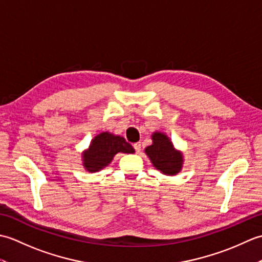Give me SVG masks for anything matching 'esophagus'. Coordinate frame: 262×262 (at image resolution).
Returning <instances> with one entry per match:
<instances>
[{"label": "esophagus", "instance_id": "1", "mask_svg": "<svg viewBox=\"0 0 262 262\" xmlns=\"http://www.w3.org/2000/svg\"><path fill=\"white\" fill-rule=\"evenodd\" d=\"M134 148H135V151H136V153H140L141 152V149H142V145H141V143H135L134 145Z\"/></svg>", "mask_w": 262, "mask_h": 262}]
</instances>
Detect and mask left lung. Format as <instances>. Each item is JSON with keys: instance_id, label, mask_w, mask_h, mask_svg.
<instances>
[{"instance_id": "obj_1", "label": "left lung", "mask_w": 262, "mask_h": 262, "mask_svg": "<svg viewBox=\"0 0 262 262\" xmlns=\"http://www.w3.org/2000/svg\"><path fill=\"white\" fill-rule=\"evenodd\" d=\"M152 144L145 148V153L151 163L161 173L176 176L182 170L183 154L177 149L170 137L162 132H154Z\"/></svg>"}]
</instances>
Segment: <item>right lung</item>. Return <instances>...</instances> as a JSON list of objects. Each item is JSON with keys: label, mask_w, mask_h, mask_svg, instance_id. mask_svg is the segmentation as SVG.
Listing matches in <instances>:
<instances>
[{"label": "right lung", "mask_w": 262, "mask_h": 262, "mask_svg": "<svg viewBox=\"0 0 262 262\" xmlns=\"http://www.w3.org/2000/svg\"><path fill=\"white\" fill-rule=\"evenodd\" d=\"M117 153L132 154L135 149L124 137L102 132L94 136L89 147L83 151L82 165L88 172L94 173L108 166Z\"/></svg>", "instance_id": "1"}]
</instances>
